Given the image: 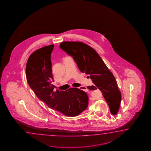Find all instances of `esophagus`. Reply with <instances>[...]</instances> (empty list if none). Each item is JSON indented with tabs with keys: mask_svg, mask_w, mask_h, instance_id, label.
Segmentation results:
<instances>
[{
	"mask_svg": "<svg viewBox=\"0 0 151 151\" xmlns=\"http://www.w3.org/2000/svg\"><path fill=\"white\" fill-rule=\"evenodd\" d=\"M78 88L80 90H82L83 91H85V92L87 91V88L85 86H80L79 87H78Z\"/></svg>",
	"mask_w": 151,
	"mask_h": 151,
	"instance_id": "esophagus-1",
	"label": "esophagus"
}]
</instances>
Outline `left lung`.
<instances>
[{
  "mask_svg": "<svg viewBox=\"0 0 151 151\" xmlns=\"http://www.w3.org/2000/svg\"><path fill=\"white\" fill-rule=\"evenodd\" d=\"M59 46L73 57L81 72L89 76L94 85L88 86L87 88L100 90L110 112L116 115L121 104V93L114 75L96 51L81 42H63Z\"/></svg>",
  "mask_w": 151,
  "mask_h": 151,
  "instance_id": "obj_1",
  "label": "left lung"
}]
</instances>
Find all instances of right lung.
Returning <instances> with one entry per match:
<instances>
[{
    "label": "right lung",
    "instance_id": "right-lung-1",
    "mask_svg": "<svg viewBox=\"0 0 151 151\" xmlns=\"http://www.w3.org/2000/svg\"><path fill=\"white\" fill-rule=\"evenodd\" d=\"M54 45L35 51L27 60L26 74L30 88L40 100L51 109L64 115L74 117L86 110L88 97L86 93L77 88L67 91H53L55 86L52 74L51 54Z\"/></svg>",
    "mask_w": 151,
    "mask_h": 151
}]
</instances>
